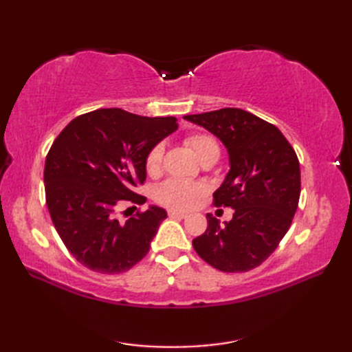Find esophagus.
I'll use <instances>...</instances> for the list:
<instances>
[{
  "mask_svg": "<svg viewBox=\"0 0 352 352\" xmlns=\"http://www.w3.org/2000/svg\"><path fill=\"white\" fill-rule=\"evenodd\" d=\"M168 214H169V218H180V219L188 218V213H184V212H178V210H169V212H168Z\"/></svg>",
  "mask_w": 352,
  "mask_h": 352,
  "instance_id": "1",
  "label": "esophagus"
}]
</instances>
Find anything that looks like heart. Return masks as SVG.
<instances>
[{
	"instance_id": "heart-1",
	"label": "heart",
	"mask_w": 352,
	"mask_h": 352,
	"mask_svg": "<svg viewBox=\"0 0 352 352\" xmlns=\"http://www.w3.org/2000/svg\"><path fill=\"white\" fill-rule=\"evenodd\" d=\"M188 145L199 162H204L212 157H219V144L208 134H192L186 139ZM164 148L162 144L155 145L146 157V170L149 174H157L162 168ZM207 192L203 183L186 182V180H168L162 183L155 190V198L160 204L178 210H186L198 203V199Z\"/></svg>"
}]
</instances>
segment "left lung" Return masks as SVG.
Listing matches in <instances>:
<instances>
[{
	"instance_id": "obj_1",
	"label": "left lung",
	"mask_w": 352,
	"mask_h": 352,
	"mask_svg": "<svg viewBox=\"0 0 352 352\" xmlns=\"http://www.w3.org/2000/svg\"><path fill=\"white\" fill-rule=\"evenodd\" d=\"M204 126L227 148L230 170L214 206L231 207L223 222L207 213V230L193 248L222 272H246L271 256L294 219L301 193L300 162L275 125L242 109H221L184 116Z\"/></svg>"
}]
</instances>
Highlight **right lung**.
I'll return each instance as SVG.
<instances>
[{"label":"right lung","mask_w":352,"mask_h":352,"mask_svg":"<svg viewBox=\"0 0 352 352\" xmlns=\"http://www.w3.org/2000/svg\"><path fill=\"white\" fill-rule=\"evenodd\" d=\"M177 130V118L98 109L65 126L45 160V197L68 251L100 274L129 271L146 256L166 210L149 206L125 221L122 207L144 204L149 151Z\"/></svg>","instance_id":"add662e5"}]
</instances>
